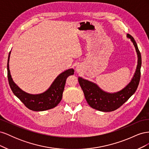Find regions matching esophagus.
<instances>
[{
    "label": "esophagus",
    "mask_w": 149,
    "mask_h": 149,
    "mask_svg": "<svg viewBox=\"0 0 149 149\" xmlns=\"http://www.w3.org/2000/svg\"><path fill=\"white\" fill-rule=\"evenodd\" d=\"M76 71H77L78 73H79V72L80 71V69L78 67H76Z\"/></svg>",
    "instance_id": "34e87169"
}]
</instances>
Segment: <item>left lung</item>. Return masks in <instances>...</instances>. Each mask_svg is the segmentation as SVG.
<instances>
[{"label":"left lung","instance_id":"1","mask_svg":"<svg viewBox=\"0 0 149 149\" xmlns=\"http://www.w3.org/2000/svg\"><path fill=\"white\" fill-rule=\"evenodd\" d=\"M127 38L130 40L136 48L137 65L133 77L124 88L114 93L106 92L97 84L81 77H78V81L83 91L86 100L93 109L102 112L114 111L127 101L137 89L141 78V55L134 38L129 34H127Z\"/></svg>","mask_w":149,"mask_h":149}]
</instances>
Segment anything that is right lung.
Wrapping results in <instances>:
<instances>
[{
	"instance_id": "1",
	"label": "right lung",
	"mask_w": 149,
	"mask_h": 149,
	"mask_svg": "<svg viewBox=\"0 0 149 149\" xmlns=\"http://www.w3.org/2000/svg\"><path fill=\"white\" fill-rule=\"evenodd\" d=\"M11 51L7 61V75L10 87L13 94L29 109L33 111H43L56 107L61 101L67 78L74 74L73 68L62 72L53 81L45 91L40 94H29L21 89L13 81L9 69V60Z\"/></svg>"
}]
</instances>
